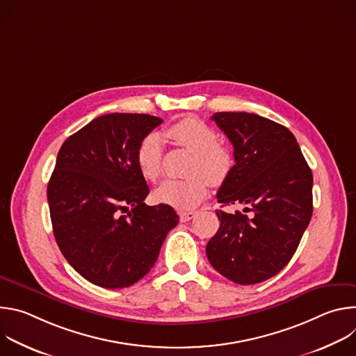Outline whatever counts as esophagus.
Segmentation results:
<instances>
[{"instance_id": "34e87169", "label": "esophagus", "mask_w": 356, "mask_h": 356, "mask_svg": "<svg viewBox=\"0 0 356 356\" xmlns=\"http://www.w3.org/2000/svg\"><path fill=\"white\" fill-rule=\"evenodd\" d=\"M179 216H180V221L186 222V221H190L195 216V211H179Z\"/></svg>"}]
</instances>
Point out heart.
Here are the masks:
<instances>
[{
	"mask_svg": "<svg viewBox=\"0 0 356 356\" xmlns=\"http://www.w3.org/2000/svg\"><path fill=\"white\" fill-rule=\"evenodd\" d=\"M168 136L193 154L187 170L190 176L183 180H166L155 195L177 210H191L206 198L209 180L218 186L228 179L235 159L228 147L218 143L217 132L198 120L179 121L168 131ZM162 136L155 132L146 135L136 149V165L147 181L155 183L162 176Z\"/></svg>",
	"mask_w": 356,
	"mask_h": 356,
	"instance_id": "obj_1",
	"label": "heart"
}]
</instances>
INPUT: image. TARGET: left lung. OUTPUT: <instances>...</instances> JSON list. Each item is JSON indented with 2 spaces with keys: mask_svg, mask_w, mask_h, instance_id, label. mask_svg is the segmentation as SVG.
<instances>
[{
  "mask_svg": "<svg viewBox=\"0 0 356 356\" xmlns=\"http://www.w3.org/2000/svg\"><path fill=\"white\" fill-rule=\"evenodd\" d=\"M211 120L234 146L235 166L217 193L228 214L206 252L211 266L238 284L277 275L293 258L313 214V173L294 135L258 114L216 113Z\"/></svg>",
  "mask_w": 356,
  "mask_h": 356,
  "instance_id": "obj_1",
  "label": "left lung"
}]
</instances>
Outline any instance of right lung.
I'll list each match as a JSON object with an SVG mask.
<instances>
[{
  "label": "right lung",
  "instance_id": "obj_1",
  "mask_svg": "<svg viewBox=\"0 0 356 356\" xmlns=\"http://www.w3.org/2000/svg\"><path fill=\"white\" fill-rule=\"evenodd\" d=\"M163 121L147 114L101 115L62 145L47 184L55 239L72 268L106 289H122L154 268L179 216L146 206L136 165L140 140Z\"/></svg>",
  "mask_w": 356,
  "mask_h": 356
}]
</instances>
